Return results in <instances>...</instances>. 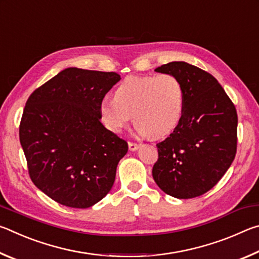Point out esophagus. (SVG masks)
<instances>
[{"label":"esophagus","mask_w":259,"mask_h":259,"mask_svg":"<svg viewBox=\"0 0 259 259\" xmlns=\"http://www.w3.org/2000/svg\"><path fill=\"white\" fill-rule=\"evenodd\" d=\"M139 147V144L134 143V142H129V150L130 151H136Z\"/></svg>","instance_id":"esophagus-1"}]
</instances>
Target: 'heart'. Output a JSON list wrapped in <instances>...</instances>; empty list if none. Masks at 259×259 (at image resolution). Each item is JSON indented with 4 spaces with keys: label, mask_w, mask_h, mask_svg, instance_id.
Segmentation results:
<instances>
[{
    "label": "heart",
    "mask_w": 259,
    "mask_h": 259,
    "mask_svg": "<svg viewBox=\"0 0 259 259\" xmlns=\"http://www.w3.org/2000/svg\"><path fill=\"white\" fill-rule=\"evenodd\" d=\"M184 112V89L171 74L128 76L114 91V99H104L99 113L104 125L119 134L131 116L139 133L161 138L176 128Z\"/></svg>",
    "instance_id": "b5f03b06"
}]
</instances>
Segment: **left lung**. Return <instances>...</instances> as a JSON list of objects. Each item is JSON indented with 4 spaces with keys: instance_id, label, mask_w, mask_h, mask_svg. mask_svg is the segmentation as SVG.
<instances>
[{
    "instance_id": "1",
    "label": "left lung",
    "mask_w": 259,
    "mask_h": 259,
    "mask_svg": "<svg viewBox=\"0 0 259 259\" xmlns=\"http://www.w3.org/2000/svg\"><path fill=\"white\" fill-rule=\"evenodd\" d=\"M155 71L181 81L184 112L169 137L156 144L153 178L174 198H196L211 190L234 160L238 114L223 87L203 69L172 61Z\"/></svg>"
}]
</instances>
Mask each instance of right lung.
<instances>
[{"label": "right lung", "mask_w": 259, "mask_h": 259, "mask_svg": "<svg viewBox=\"0 0 259 259\" xmlns=\"http://www.w3.org/2000/svg\"><path fill=\"white\" fill-rule=\"evenodd\" d=\"M120 80L115 72L69 67L26 102L19 139L28 175L56 202L85 209L111 191L128 143L105 128L99 106Z\"/></svg>", "instance_id": "add662e5"}]
</instances>
